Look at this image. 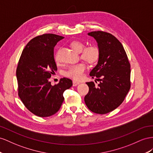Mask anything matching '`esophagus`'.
Listing matches in <instances>:
<instances>
[{"mask_svg":"<svg viewBox=\"0 0 153 153\" xmlns=\"http://www.w3.org/2000/svg\"><path fill=\"white\" fill-rule=\"evenodd\" d=\"M72 84H73V86H77L78 85H79L80 82H77V81H73Z\"/></svg>","mask_w":153,"mask_h":153,"instance_id":"obj_1","label":"esophagus"}]
</instances>
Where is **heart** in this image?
I'll list each match as a JSON object with an SVG mask.
<instances>
[{
  "label": "heart",
  "instance_id": "1",
  "mask_svg": "<svg viewBox=\"0 0 153 153\" xmlns=\"http://www.w3.org/2000/svg\"><path fill=\"white\" fill-rule=\"evenodd\" d=\"M71 46L76 52H81V57L86 62L89 63H94L99 59V51L97 47L95 46H90L85 48L84 44L79 41H74L71 43ZM54 59L57 63L59 62V59L57 55L54 56ZM86 69L85 65L83 63H78L70 67L67 71L65 72V75L72 79L79 80L81 79L83 73Z\"/></svg>",
  "mask_w": 153,
  "mask_h": 153
}]
</instances>
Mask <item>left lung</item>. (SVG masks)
Returning <instances> with one entry per match:
<instances>
[{
	"label": "left lung",
	"instance_id": "left-lung-1",
	"mask_svg": "<svg viewBox=\"0 0 153 153\" xmlns=\"http://www.w3.org/2000/svg\"><path fill=\"white\" fill-rule=\"evenodd\" d=\"M88 35L97 43L99 57L90 76L97 77L99 84L96 87L93 81L86 82L89 91L85 102L92 112L105 114L119 106L128 93L130 64L122 43L112 34L99 30Z\"/></svg>",
	"mask_w": 153,
	"mask_h": 153
}]
</instances>
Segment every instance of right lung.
Masks as SVG:
<instances>
[{
    "label": "right lung",
    "mask_w": 153,
    "mask_h": 153,
    "mask_svg": "<svg viewBox=\"0 0 153 153\" xmlns=\"http://www.w3.org/2000/svg\"><path fill=\"white\" fill-rule=\"evenodd\" d=\"M64 37L44 34L30 40L19 59L16 69L19 95L25 106L33 114L47 117L55 114L64 101V91L71 88L72 81L62 78L52 86L49 78L57 66L54 47Z\"/></svg>",
    "instance_id": "right-lung-1"
}]
</instances>
